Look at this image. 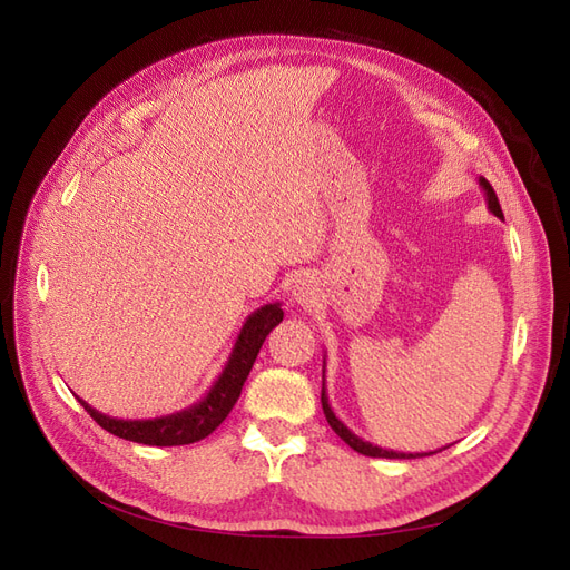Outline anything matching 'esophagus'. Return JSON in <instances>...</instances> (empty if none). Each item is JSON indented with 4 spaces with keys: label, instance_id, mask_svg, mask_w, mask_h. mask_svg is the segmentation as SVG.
<instances>
[{
    "label": "esophagus",
    "instance_id": "obj_1",
    "mask_svg": "<svg viewBox=\"0 0 570 570\" xmlns=\"http://www.w3.org/2000/svg\"><path fill=\"white\" fill-rule=\"evenodd\" d=\"M292 297H295V302L302 306H314L318 302V283L312 278V275H304V278L295 283Z\"/></svg>",
    "mask_w": 570,
    "mask_h": 570
}]
</instances>
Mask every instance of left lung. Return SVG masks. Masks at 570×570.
Segmentation results:
<instances>
[{
    "label": "left lung",
    "mask_w": 570,
    "mask_h": 570,
    "mask_svg": "<svg viewBox=\"0 0 570 570\" xmlns=\"http://www.w3.org/2000/svg\"><path fill=\"white\" fill-rule=\"evenodd\" d=\"M478 185L482 187V193H485V202H488V209L497 216V218H504V214H502V206H499V199H497V195H494V189H492V185L485 180V178H478ZM321 404H323V413H325V419H327V423H331V428L335 430V433L347 442L354 452H358V454H364V456H377V459H421V456H430V454H435V452H416V454H406V452H394V450H383V446H377V444H371V442H366V440H361L358 435H354L352 430L344 425L337 416H335V411L331 409V402H327V392H325V358H323V390H321ZM450 446V444H446ZM446 446H442V450H446ZM442 450H438V452H442Z\"/></svg>",
    "instance_id": "left-lung-1"
}]
</instances>
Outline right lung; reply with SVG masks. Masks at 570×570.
<instances>
[{
  "label": "right lung",
  "instance_id": "right-lung-1",
  "mask_svg": "<svg viewBox=\"0 0 570 570\" xmlns=\"http://www.w3.org/2000/svg\"><path fill=\"white\" fill-rule=\"evenodd\" d=\"M283 321V308L281 304H264L256 308L254 314L245 321L243 331H239L235 347L223 366L220 375L212 390L206 392L202 400L193 406L183 411L168 413V416L159 419H145V421H124L107 416V413H99L88 402H82V409L90 413V416L107 430V433L124 438L130 442H140L149 446H178V444H193L212 435L214 430L226 421L230 409L235 406L239 392L247 381V375L254 366L256 354L262 350L266 335L273 331L275 325Z\"/></svg>",
  "mask_w": 570,
  "mask_h": 570
}]
</instances>
